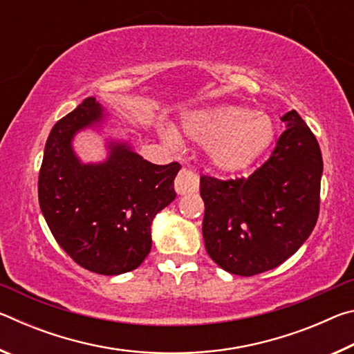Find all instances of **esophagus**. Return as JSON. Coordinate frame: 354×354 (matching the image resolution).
Masks as SVG:
<instances>
[{
	"label": "esophagus",
	"mask_w": 354,
	"mask_h": 354,
	"mask_svg": "<svg viewBox=\"0 0 354 354\" xmlns=\"http://www.w3.org/2000/svg\"><path fill=\"white\" fill-rule=\"evenodd\" d=\"M200 185V179L198 175L194 170L190 169H183L178 173V176L175 179V190L179 195H185V194H192V192L198 190Z\"/></svg>",
	"instance_id": "esophagus-1"
}]
</instances>
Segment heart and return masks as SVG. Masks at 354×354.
I'll return each instance as SVG.
<instances>
[{
	"mask_svg": "<svg viewBox=\"0 0 354 354\" xmlns=\"http://www.w3.org/2000/svg\"><path fill=\"white\" fill-rule=\"evenodd\" d=\"M184 133L209 148L212 164L223 171H239L259 159L273 140L274 124L266 112L242 106H215L184 117Z\"/></svg>",
	"mask_w": 354,
	"mask_h": 354,
	"instance_id": "obj_1",
	"label": "heart"
}]
</instances>
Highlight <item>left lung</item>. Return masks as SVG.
Returning a JSON list of instances; mask_svg holds the SVG:
<instances>
[{"mask_svg": "<svg viewBox=\"0 0 354 354\" xmlns=\"http://www.w3.org/2000/svg\"><path fill=\"white\" fill-rule=\"evenodd\" d=\"M281 120L287 129L248 178L200 179L206 251L232 274L253 277L281 266L306 242L319 218V142L297 111Z\"/></svg>", "mask_w": 354, "mask_h": 354, "instance_id": "left-lung-1", "label": "left lung"}]
</instances>
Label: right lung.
Here are the masks:
<instances>
[{
    "mask_svg": "<svg viewBox=\"0 0 354 354\" xmlns=\"http://www.w3.org/2000/svg\"><path fill=\"white\" fill-rule=\"evenodd\" d=\"M103 120V107L91 97L53 127L39 173V205L77 266L112 277L134 270L148 256L153 218L176 198L173 181L181 165L151 164L115 140L107 143L104 162L82 164L73 137Z\"/></svg>",
    "mask_w": 354,
    "mask_h": 354,
    "instance_id": "obj_1",
    "label": "right lung"
}]
</instances>
